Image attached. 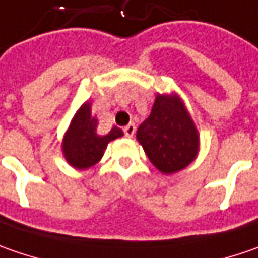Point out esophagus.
Listing matches in <instances>:
<instances>
[{
  "instance_id": "esophagus-1",
  "label": "esophagus",
  "mask_w": 258,
  "mask_h": 258,
  "mask_svg": "<svg viewBox=\"0 0 258 258\" xmlns=\"http://www.w3.org/2000/svg\"><path fill=\"white\" fill-rule=\"evenodd\" d=\"M134 133H136V125H134V124H128L127 127H124V134H125L127 137H133Z\"/></svg>"
}]
</instances>
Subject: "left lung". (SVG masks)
<instances>
[{
    "instance_id": "1",
    "label": "left lung",
    "mask_w": 258,
    "mask_h": 258,
    "mask_svg": "<svg viewBox=\"0 0 258 258\" xmlns=\"http://www.w3.org/2000/svg\"><path fill=\"white\" fill-rule=\"evenodd\" d=\"M150 162L163 173H174L194 162L199 137L177 96L157 95L151 114L137 130Z\"/></svg>"
}]
</instances>
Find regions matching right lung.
Listing matches in <instances>:
<instances>
[{
    "instance_id": "obj_1",
    "label": "right lung",
    "mask_w": 258,
    "mask_h": 258,
    "mask_svg": "<svg viewBox=\"0 0 258 258\" xmlns=\"http://www.w3.org/2000/svg\"><path fill=\"white\" fill-rule=\"evenodd\" d=\"M96 118L91 117L89 104H84L76 112L64 136V157L76 169H88L94 166L101 160L108 143L122 136V131L114 127L107 136L101 137L96 134Z\"/></svg>"
}]
</instances>
